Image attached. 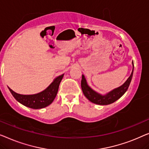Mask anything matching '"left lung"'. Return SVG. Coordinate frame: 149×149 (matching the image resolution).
Wrapping results in <instances>:
<instances>
[{"mask_svg":"<svg viewBox=\"0 0 149 149\" xmlns=\"http://www.w3.org/2000/svg\"><path fill=\"white\" fill-rule=\"evenodd\" d=\"M133 64V70H134V63ZM133 70L132 72L130 75V76L128 77L126 81L123 84L122 86L120 87L117 88L113 90V91L110 92L107 95L102 96L99 95V94L96 93L93 90H92L88 86L86 81L84 75H82V78H81V90L84 95H85L88 99L90 101H91L93 103L97 104H101V105H104V104H109L111 103H113L115 101H116L117 99H119L121 96L123 95L126 91L128 88L131 82L132 78L133 75Z\"/></svg>","mask_w":149,"mask_h":149,"instance_id":"8db88e82","label":"left lung"}]
</instances>
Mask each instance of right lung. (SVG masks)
Segmentation results:
<instances>
[{
  "instance_id": "right-lung-1",
  "label": "right lung",
  "mask_w": 149,
  "mask_h": 149,
  "mask_svg": "<svg viewBox=\"0 0 149 149\" xmlns=\"http://www.w3.org/2000/svg\"><path fill=\"white\" fill-rule=\"evenodd\" d=\"M63 77V74L54 79L53 82L45 91L32 95H23L15 93L9 88L13 97L24 105L32 109H41L46 107L51 104L57 94L60 82Z\"/></svg>"
}]
</instances>
